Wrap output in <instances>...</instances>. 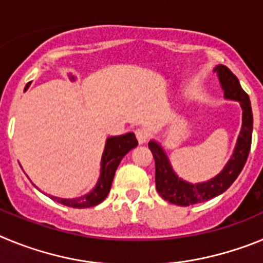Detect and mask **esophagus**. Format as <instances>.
<instances>
[{"label": "esophagus", "mask_w": 263, "mask_h": 263, "mask_svg": "<svg viewBox=\"0 0 263 263\" xmlns=\"http://www.w3.org/2000/svg\"><path fill=\"white\" fill-rule=\"evenodd\" d=\"M136 137L138 139L139 145H143V143H146L148 141V133L145 129L136 130Z\"/></svg>", "instance_id": "34e87169"}]
</instances>
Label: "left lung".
<instances>
[{
  "mask_svg": "<svg viewBox=\"0 0 263 263\" xmlns=\"http://www.w3.org/2000/svg\"><path fill=\"white\" fill-rule=\"evenodd\" d=\"M215 71L217 72L225 97L240 101L241 108H242V127L238 136V141H237L233 155L221 173L205 183L191 184V183L184 182L174 173L166 157V153L160 147V145H158L154 141L148 142V148L153 153L155 160V187H157L158 194L163 197L164 200L176 204V205L188 206L192 204L204 203L212 197L221 195L233 184L249 157L253 133V113L249 96L241 88L236 75L227 66L218 64Z\"/></svg>",
  "mask_w": 263,
  "mask_h": 263,
  "instance_id": "1",
  "label": "left lung"
}]
</instances>
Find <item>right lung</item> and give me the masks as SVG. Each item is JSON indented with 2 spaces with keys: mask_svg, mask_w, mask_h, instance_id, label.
<instances>
[{
  "mask_svg": "<svg viewBox=\"0 0 263 263\" xmlns=\"http://www.w3.org/2000/svg\"><path fill=\"white\" fill-rule=\"evenodd\" d=\"M29 84L26 85V88L29 87ZM137 145H138V141H137L134 133H127L124 136L108 138L103 158H101V174H100L96 187L88 195L78 197V199H60V197L55 196L50 197L52 200L58 201L63 205L71 206V208H89V206L100 204L101 201L105 200V197L108 196L109 191H110L111 182H113L116 170H117L121 159Z\"/></svg>",
  "mask_w": 263,
  "mask_h": 263,
  "instance_id": "1",
  "label": "right lung"
}]
</instances>
